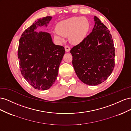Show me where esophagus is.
Returning a JSON list of instances; mask_svg holds the SVG:
<instances>
[{
  "label": "esophagus",
  "mask_w": 131,
  "mask_h": 131,
  "mask_svg": "<svg viewBox=\"0 0 131 131\" xmlns=\"http://www.w3.org/2000/svg\"><path fill=\"white\" fill-rule=\"evenodd\" d=\"M65 50L66 52H69V50H70V47L68 45H66L65 46Z\"/></svg>",
  "instance_id": "obj_1"
}]
</instances>
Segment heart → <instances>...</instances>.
<instances>
[{
    "label": "heart",
    "instance_id": "1",
    "mask_svg": "<svg viewBox=\"0 0 131 131\" xmlns=\"http://www.w3.org/2000/svg\"><path fill=\"white\" fill-rule=\"evenodd\" d=\"M89 29V23L85 18L74 17L58 23V30L53 33L55 39L63 40L69 35V40L73 43L81 42L86 37Z\"/></svg>",
    "mask_w": 131,
    "mask_h": 131
}]
</instances>
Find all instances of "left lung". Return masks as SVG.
Masks as SVG:
<instances>
[{
	"label": "left lung",
	"instance_id": "obj_1",
	"mask_svg": "<svg viewBox=\"0 0 131 131\" xmlns=\"http://www.w3.org/2000/svg\"><path fill=\"white\" fill-rule=\"evenodd\" d=\"M92 32L71 49L72 63L80 80L89 85L105 81L115 66V47L110 31L97 17H94Z\"/></svg>",
	"mask_w": 131,
	"mask_h": 131
}]
</instances>
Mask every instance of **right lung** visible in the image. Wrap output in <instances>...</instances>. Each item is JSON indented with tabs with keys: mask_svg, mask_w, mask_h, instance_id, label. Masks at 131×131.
<instances>
[{
	"mask_svg": "<svg viewBox=\"0 0 131 131\" xmlns=\"http://www.w3.org/2000/svg\"><path fill=\"white\" fill-rule=\"evenodd\" d=\"M52 19L46 16L38 19L24 31L19 39L18 58L22 76L35 89L46 90L57 79L59 66L65 50L52 42L50 33L37 31Z\"/></svg>",
	"mask_w": 131,
	"mask_h": 131,
	"instance_id": "1",
	"label": "right lung"
}]
</instances>
